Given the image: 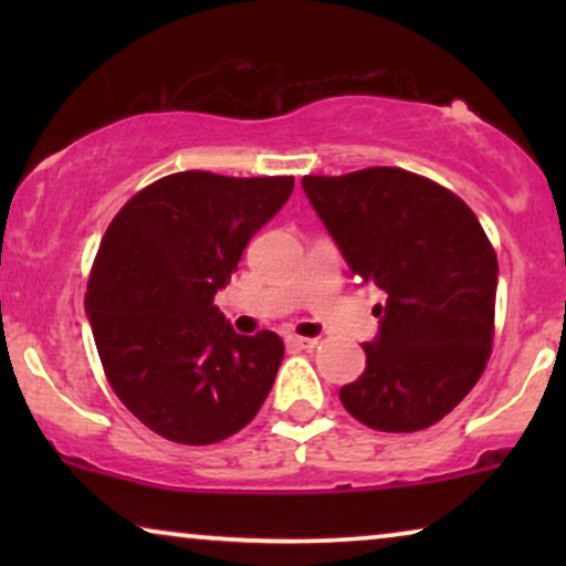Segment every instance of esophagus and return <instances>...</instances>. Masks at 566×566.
<instances>
[{"instance_id": "esophagus-1", "label": "esophagus", "mask_w": 566, "mask_h": 566, "mask_svg": "<svg viewBox=\"0 0 566 566\" xmlns=\"http://www.w3.org/2000/svg\"><path fill=\"white\" fill-rule=\"evenodd\" d=\"M285 345L293 347V350H312V347H316V339L289 335V337H285Z\"/></svg>"}]
</instances>
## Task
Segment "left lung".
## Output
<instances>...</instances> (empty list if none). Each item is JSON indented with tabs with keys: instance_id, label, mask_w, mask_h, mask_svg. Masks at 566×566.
<instances>
[{
	"instance_id": "1",
	"label": "left lung",
	"mask_w": 566,
	"mask_h": 566,
	"mask_svg": "<svg viewBox=\"0 0 566 566\" xmlns=\"http://www.w3.org/2000/svg\"><path fill=\"white\" fill-rule=\"evenodd\" d=\"M304 192L347 268L384 293L366 370L339 389L355 420L415 432L451 412L484 374L494 337L497 254L474 211L399 167L306 175Z\"/></svg>"
}]
</instances>
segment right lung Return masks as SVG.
<instances>
[{
  "label": "right lung",
  "mask_w": 566,
  "mask_h": 566,
  "mask_svg": "<svg viewBox=\"0 0 566 566\" xmlns=\"http://www.w3.org/2000/svg\"><path fill=\"white\" fill-rule=\"evenodd\" d=\"M291 192L293 177L192 169L136 192L107 227L84 308L113 391L157 436L219 443L273 389L283 339L237 335L213 296Z\"/></svg>",
  "instance_id": "right-lung-1"
}]
</instances>
